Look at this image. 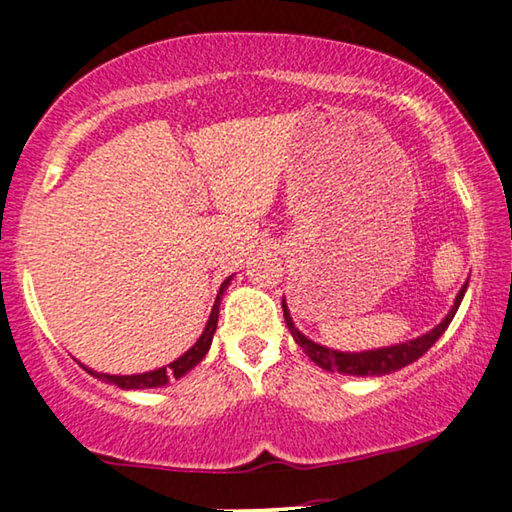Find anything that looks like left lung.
<instances>
[{
	"label": "left lung",
	"mask_w": 512,
	"mask_h": 512,
	"mask_svg": "<svg viewBox=\"0 0 512 512\" xmlns=\"http://www.w3.org/2000/svg\"><path fill=\"white\" fill-rule=\"evenodd\" d=\"M466 286H469V281H466V284L462 286V291L457 293L455 305L448 311V316L443 318V321L436 325L434 330H429L427 335L411 339V342L397 344V346L374 348V351H362V353L332 351V348H328V346L311 342V339H307L293 325V318H291V314H288L286 300H281V307H284L286 325H288V330H291L295 344L302 346V351H305L318 367L328 369V372H342V374H351V376H383V374L397 372V369L411 365V362H416L420 355H425L429 348L436 344V339L446 332L450 321L455 318V311L459 309V302H462V298H464Z\"/></svg>",
	"instance_id": "8db88e82"
}]
</instances>
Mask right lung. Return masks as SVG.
Returning a JSON list of instances; mask_svg holds the SVG:
<instances>
[{"instance_id": "1", "label": "right lung", "mask_w": 512, "mask_h": 512, "mask_svg": "<svg viewBox=\"0 0 512 512\" xmlns=\"http://www.w3.org/2000/svg\"><path fill=\"white\" fill-rule=\"evenodd\" d=\"M231 284V277H228L224 284L219 288V295L217 300H214V307H212V314H210V321H207L203 335L198 337V342L189 348L187 353L180 355L175 362H170L168 367H161V369H154V372H145V374H131V376H115V374H101V372H94V369L85 367L87 372H90L94 379H101L106 383H113L117 388L122 390H143V388H161V385H166L170 379H180L189 372V369H194L198 362L205 358V353L210 351V344H212V337H214V330H217V318H219V300L221 295H224L226 286Z\"/></svg>"}]
</instances>
